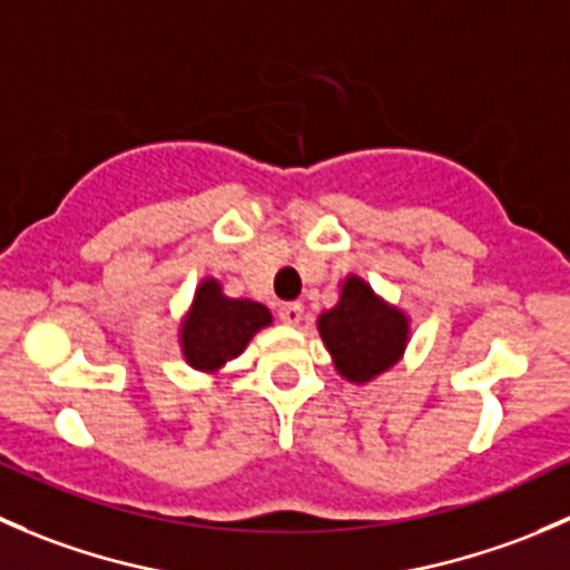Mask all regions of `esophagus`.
<instances>
[{
    "label": "esophagus",
    "instance_id": "esophagus-1",
    "mask_svg": "<svg viewBox=\"0 0 570 570\" xmlns=\"http://www.w3.org/2000/svg\"><path fill=\"white\" fill-rule=\"evenodd\" d=\"M278 320L284 322V325H301L303 306H301V303H281V306H278Z\"/></svg>",
    "mask_w": 570,
    "mask_h": 570
}]
</instances>
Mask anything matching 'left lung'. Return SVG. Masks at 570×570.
<instances>
[{
  "mask_svg": "<svg viewBox=\"0 0 570 570\" xmlns=\"http://www.w3.org/2000/svg\"><path fill=\"white\" fill-rule=\"evenodd\" d=\"M317 331L338 375L364 386L405 355L411 317L383 301L361 275H347L338 284L336 306L317 317Z\"/></svg>",
  "mask_w": 570,
  "mask_h": 570,
  "instance_id": "obj_1",
  "label": "left lung"
}]
</instances>
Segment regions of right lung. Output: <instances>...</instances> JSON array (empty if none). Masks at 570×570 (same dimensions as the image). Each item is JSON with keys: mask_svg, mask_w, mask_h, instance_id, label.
<instances>
[{"mask_svg": "<svg viewBox=\"0 0 570 570\" xmlns=\"http://www.w3.org/2000/svg\"><path fill=\"white\" fill-rule=\"evenodd\" d=\"M273 325L267 306L245 297H228L217 278H200L187 312L178 322V350L195 372L215 375L239 358L262 327Z\"/></svg>", "mask_w": 570, "mask_h": 570, "instance_id": "obj_1", "label": "right lung"}]
</instances>
